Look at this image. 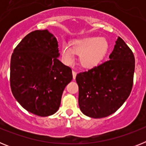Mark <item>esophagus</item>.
Listing matches in <instances>:
<instances>
[{
    "mask_svg": "<svg viewBox=\"0 0 146 146\" xmlns=\"http://www.w3.org/2000/svg\"><path fill=\"white\" fill-rule=\"evenodd\" d=\"M72 75H73V79H75L76 78V75H77V72H75V71H72Z\"/></svg>",
    "mask_w": 146,
    "mask_h": 146,
    "instance_id": "obj_1",
    "label": "esophagus"
}]
</instances>
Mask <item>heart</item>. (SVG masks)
Wrapping results in <instances>:
<instances>
[{"label":"heart","mask_w":146,"mask_h":146,"mask_svg":"<svg viewBox=\"0 0 146 146\" xmlns=\"http://www.w3.org/2000/svg\"><path fill=\"white\" fill-rule=\"evenodd\" d=\"M72 47L62 45V56L66 64H71L74 60V54L79 55V63L81 66L91 69L102 61L108 50V42L102 37L89 36L74 39L71 42Z\"/></svg>","instance_id":"b5f03b06"}]
</instances>
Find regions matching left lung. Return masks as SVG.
I'll return each mask as SVG.
<instances>
[{"label":"left lung","mask_w":146,"mask_h":146,"mask_svg":"<svg viewBox=\"0 0 146 146\" xmlns=\"http://www.w3.org/2000/svg\"><path fill=\"white\" fill-rule=\"evenodd\" d=\"M109 60L77 74L81 111L94 118L116 112L129 96L133 86L135 56L118 37Z\"/></svg>","instance_id":"left-lung-1"}]
</instances>
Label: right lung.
<instances>
[{"label":"right lung","mask_w":146,"mask_h":146,"mask_svg":"<svg viewBox=\"0 0 146 146\" xmlns=\"http://www.w3.org/2000/svg\"><path fill=\"white\" fill-rule=\"evenodd\" d=\"M58 42L47 30L28 33L14 50L10 63V86L27 111L49 116L58 110L72 71L58 59Z\"/></svg>","instance_id":"add662e5"}]
</instances>
